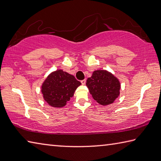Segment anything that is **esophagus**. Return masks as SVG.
<instances>
[{"mask_svg": "<svg viewBox=\"0 0 161 161\" xmlns=\"http://www.w3.org/2000/svg\"><path fill=\"white\" fill-rule=\"evenodd\" d=\"M81 83L82 85H85V84H86V80H83L81 81Z\"/></svg>", "mask_w": 161, "mask_h": 161, "instance_id": "obj_1", "label": "esophagus"}]
</instances>
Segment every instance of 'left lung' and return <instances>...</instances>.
<instances>
[{"instance_id": "obj_1", "label": "left lung", "mask_w": 161, "mask_h": 161, "mask_svg": "<svg viewBox=\"0 0 161 161\" xmlns=\"http://www.w3.org/2000/svg\"><path fill=\"white\" fill-rule=\"evenodd\" d=\"M86 84L92 97L101 105L112 104L119 95L120 83L118 79L107 70H95Z\"/></svg>"}]
</instances>
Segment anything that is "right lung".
<instances>
[{
	"instance_id": "right-lung-1",
	"label": "right lung",
	"mask_w": 161,
	"mask_h": 161,
	"mask_svg": "<svg viewBox=\"0 0 161 161\" xmlns=\"http://www.w3.org/2000/svg\"><path fill=\"white\" fill-rule=\"evenodd\" d=\"M81 84L73 75L57 70L51 73L43 81L42 93L44 100L50 106L61 108L67 104Z\"/></svg>"
}]
</instances>
